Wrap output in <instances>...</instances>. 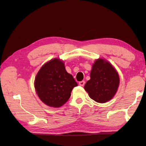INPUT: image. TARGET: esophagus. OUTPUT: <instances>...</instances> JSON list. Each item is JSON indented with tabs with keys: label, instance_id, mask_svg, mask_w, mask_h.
I'll return each instance as SVG.
<instances>
[{
	"label": "esophagus",
	"instance_id": "esophagus-1",
	"mask_svg": "<svg viewBox=\"0 0 146 146\" xmlns=\"http://www.w3.org/2000/svg\"><path fill=\"white\" fill-rule=\"evenodd\" d=\"M85 83V81H81V82H79V85H80V86H84Z\"/></svg>",
	"mask_w": 146,
	"mask_h": 146
}]
</instances>
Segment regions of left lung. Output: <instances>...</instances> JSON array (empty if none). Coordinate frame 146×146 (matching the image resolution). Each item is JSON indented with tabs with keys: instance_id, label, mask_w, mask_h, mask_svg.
<instances>
[{
	"instance_id": "left-lung-1",
	"label": "left lung",
	"mask_w": 146,
	"mask_h": 146,
	"mask_svg": "<svg viewBox=\"0 0 146 146\" xmlns=\"http://www.w3.org/2000/svg\"><path fill=\"white\" fill-rule=\"evenodd\" d=\"M119 85V75L112 65L98 59L93 64L90 80L86 83L84 88L93 100L105 103L112 98Z\"/></svg>"
}]
</instances>
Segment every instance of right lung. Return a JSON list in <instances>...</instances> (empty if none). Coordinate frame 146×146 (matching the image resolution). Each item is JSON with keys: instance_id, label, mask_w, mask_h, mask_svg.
<instances>
[{"instance_id": "obj_1", "label": "right lung", "mask_w": 146, "mask_h": 146, "mask_svg": "<svg viewBox=\"0 0 146 146\" xmlns=\"http://www.w3.org/2000/svg\"><path fill=\"white\" fill-rule=\"evenodd\" d=\"M78 86L67 73L63 61L53 59L44 64L37 74L35 86L42 102L49 107H60L68 100L71 92Z\"/></svg>"}]
</instances>
